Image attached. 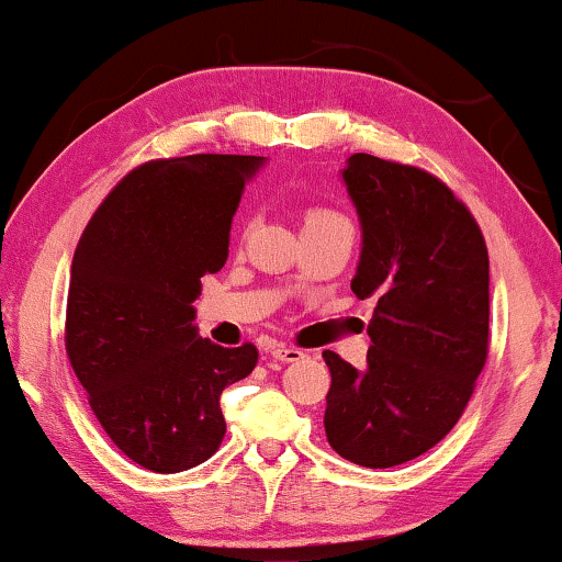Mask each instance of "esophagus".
I'll use <instances>...</instances> for the list:
<instances>
[{
	"label": "esophagus",
	"instance_id": "obj_1",
	"mask_svg": "<svg viewBox=\"0 0 562 562\" xmlns=\"http://www.w3.org/2000/svg\"><path fill=\"white\" fill-rule=\"evenodd\" d=\"M268 352H271V358L281 360V363H296V360L304 358V352L299 348H291V345H273Z\"/></svg>",
	"mask_w": 562,
	"mask_h": 562
}]
</instances>
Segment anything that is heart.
<instances>
[{
    "label": "heart",
    "mask_w": 562,
    "mask_h": 562,
    "mask_svg": "<svg viewBox=\"0 0 562 562\" xmlns=\"http://www.w3.org/2000/svg\"><path fill=\"white\" fill-rule=\"evenodd\" d=\"M322 227H342L352 233L350 220L345 217L342 212L329 210V206H312V210H306L304 229H322Z\"/></svg>",
    "instance_id": "b5f03b06"
}]
</instances>
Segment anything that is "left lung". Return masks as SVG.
I'll use <instances>...</instances> for the list:
<instances>
[{
    "label": "left lung",
    "instance_id": "8db88e82",
    "mask_svg": "<svg viewBox=\"0 0 562 562\" xmlns=\"http://www.w3.org/2000/svg\"><path fill=\"white\" fill-rule=\"evenodd\" d=\"M342 181L363 227L358 299H375L363 371L337 352L325 432L366 468L419 458L456 427L488 356V250L468 206L432 173L356 153Z\"/></svg>",
    "mask_w": 562,
    "mask_h": 562
}]
</instances>
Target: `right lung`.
Instances as JSON below:
<instances>
[{"mask_svg":"<svg viewBox=\"0 0 562 562\" xmlns=\"http://www.w3.org/2000/svg\"><path fill=\"white\" fill-rule=\"evenodd\" d=\"M260 156L148 160L89 220L71 263L66 352L110 440L153 473L204 463L225 437L220 396L250 375L256 345L222 348L194 327L202 276Z\"/></svg>","mask_w":562,"mask_h":562,"instance_id":"add662e5","label":"right lung"}]
</instances>
